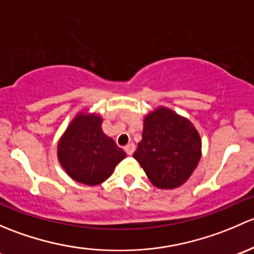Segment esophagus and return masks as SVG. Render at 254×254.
<instances>
[{"label": "esophagus", "mask_w": 254, "mask_h": 254, "mask_svg": "<svg viewBox=\"0 0 254 254\" xmlns=\"http://www.w3.org/2000/svg\"><path fill=\"white\" fill-rule=\"evenodd\" d=\"M134 149H135V145L133 144V143H129V144L125 146V151H126L128 155H132V154L134 153Z\"/></svg>", "instance_id": "34e87169"}]
</instances>
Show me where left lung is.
I'll list each match as a JSON object with an SVG mask.
<instances>
[{
	"instance_id": "1",
	"label": "left lung",
	"mask_w": 254,
	"mask_h": 254,
	"mask_svg": "<svg viewBox=\"0 0 254 254\" xmlns=\"http://www.w3.org/2000/svg\"><path fill=\"white\" fill-rule=\"evenodd\" d=\"M202 156V140L192 122L159 106L144 117L142 140L133 158L155 187L174 190L184 185Z\"/></svg>"
}]
</instances>
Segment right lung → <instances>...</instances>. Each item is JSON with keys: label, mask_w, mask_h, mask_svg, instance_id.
<instances>
[{"label": "right lung", "mask_w": 254, "mask_h": 254, "mask_svg": "<svg viewBox=\"0 0 254 254\" xmlns=\"http://www.w3.org/2000/svg\"><path fill=\"white\" fill-rule=\"evenodd\" d=\"M103 117L80 111L57 144V158L72 180L87 186L103 184L126 153L101 129Z\"/></svg>", "instance_id": "obj_1"}]
</instances>
